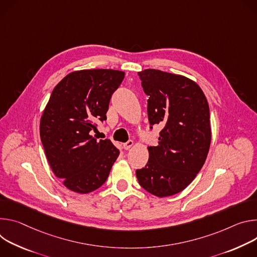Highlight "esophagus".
Segmentation results:
<instances>
[{
  "instance_id": "34e87169",
  "label": "esophagus",
  "mask_w": 257,
  "mask_h": 257,
  "mask_svg": "<svg viewBox=\"0 0 257 257\" xmlns=\"http://www.w3.org/2000/svg\"><path fill=\"white\" fill-rule=\"evenodd\" d=\"M133 145H134V142L132 140H130V141L126 142V143H124L122 146H123L124 150H128V149H131L133 147Z\"/></svg>"
}]
</instances>
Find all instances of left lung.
<instances>
[{
  "label": "left lung",
  "instance_id": "1",
  "mask_svg": "<svg viewBox=\"0 0 257 257\" xmlns=\"http://www.w3.org/2000/svg\"><path fill=\"white\" fill-rule=\"evenodd\" d=\"M148 99L150 128L161 124L158 145L148 147L149 160L137 169L139 184L157 197L187 188L207 157L211 128L205 95L193 80L157 69L138 72Z\"/></svg>",
  "mask_w": 257,
  "mask_h": 257
}]
</instances>
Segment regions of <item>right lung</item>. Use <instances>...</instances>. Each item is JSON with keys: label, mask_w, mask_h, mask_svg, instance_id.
I'll use <instances>...</instances> for the list:
<instances>
[{"label": "right lung", "mask_w": 257, "mask_h": 257, "mask_svg": "<svg viewBox=\"0 0 257 257\" xmlns=\"http://www.w3.org/2000/svg\"><path fill=\"white\" fill-rule=\"evenodd\" d=\"M124 72L89 69L67 74L54 88L41 118L40 134L53 173L66 188L87 194L107 180L119 150L91 136L106 113Z\"/></svg>", "instance_id": "right-lung-1"}]
</instances>
